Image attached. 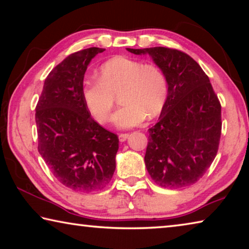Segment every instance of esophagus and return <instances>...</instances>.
<instances>
[{
	"mask_svg": "<svg viewBox=\"0 0 249 249\" xmlns=\"http://www.w3.org/2000/svg\"><path fill=\"white\" fill-rule=\"evenodd\" d=\"M128 136H129L128 134H120L119 135V140H120V142H125L126 140H127Z\"/></svg>",
	"mask_w": 249,
	"mask_h": 249,
	"instance_id": "1",
	"label": "esophagus"
}]
</instances>
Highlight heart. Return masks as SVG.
Masks as SVG:
<instances>
[{
	"label": "heart",
	"instance_id": "obj_1",
	"mask_svg": "<svg viewBox=\"0 0 249 249\" xmlns=\"http://www.w3.org/2000/svg\"><path fill=\"white\" fill-rule=\"evenodd\" d=\"M99 78L83 82L82 98L92 116L100 123L108 120L119 94L124 105L113 115L112 123L120 129L141 125L147 115L156 116L160 113L166 103L167 79L156 65L115 57L102 65Z\"/></svg>",
	"mask_w": 249,
	"mask_h": 249
}]
</instances>
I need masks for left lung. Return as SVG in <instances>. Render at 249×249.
Segmentation results:
<instances>
[{
    "instance_id": "left-lung-1",
    "label": "left lung",
    "mask_w": 249,
    "mask_h": 249,
    "mask_svg": "<svg viewBox=\"0 0 249 249\" xmlns=\"http://www.w3.org/2000/svg\"><path fill=\"white\" fill-rule=\"evenodd\" d=\"M126 49L148 54L168 83L166 103L148 129L147 171L163 188L196 183L215 158L221 137V104L209 77L196 60L177 49Z\"/></svg>"
}]
</instances>
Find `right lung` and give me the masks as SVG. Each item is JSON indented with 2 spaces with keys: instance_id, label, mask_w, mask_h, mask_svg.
<instances>
[{
  "instance_id": "1",
  "label": "right lung",
  "mask_w": 249,
  "mask_h": 249,
  "mask_svg": "<svg viewBox=\"0 0 249 249\" xmlns=\"http://www.w3.org/2000/svg\"><path fill=\"white\" fill-rule=\"evenodd\" d=\"M104 50H80L54 67L36 107L39 154L59 182L79 192L104 188L116 167L119 138L92 119L82 98L88 66Z\"/></svg>"
}]
</instances>
